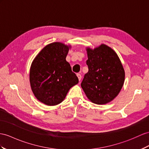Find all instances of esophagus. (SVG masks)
I'll return each instance as SVG.
<instances>
[{
	"instance_id": "1",
	"label": "esophagus",
	"mask_w": 149,
	"mask_h": 149,
	"mask_svg": "<svg viewBox=\"0 0 149 149\" xmlns=\"http://www.w3.org/2000/svg\"><path fill=\"white\" fill-rule=\"evenodd\" d=\"M77 77H78L79 81H80L81 79V75L80 74H77Z\"/></svg>"
}]
</instances>
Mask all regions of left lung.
I'll list each match as a JSON object with an SVG mask.
<instances>
[{"mask_svg":"<svg viewBox=\"0 0 149 149\" xmlns=\"http://www.w3.org/2000/svg\"><path fill=\"white\" fill-rule=\"evenodd\" d=\"M88 71L81 83L88 99L94 104H106L113 100L124 84V68L117 54L105 44L86 48Z\"/></svg>","mask_w":149,"mask_h":149,"instance_id":"8db88e82","label":"left lung"}]
</instances>
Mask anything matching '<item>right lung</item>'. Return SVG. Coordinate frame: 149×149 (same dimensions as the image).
<instances>
[{"instance_id": "1", "label": "right lung", "mask_w": 149, "mask_h": 149, "mask_svg": "<svg viewBox=\"0 0 149 149\" xmlns=\"http://www.w3.org/2000/svg\"><path fill=\"white\" fill-rule=\"evenodd\" d=\"M71 46L61 42L46 45L33 61L30 82L35 97L47 106L61 103L78 78L66 57Z\"/></svg>"}]
</instances>
